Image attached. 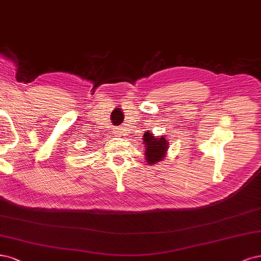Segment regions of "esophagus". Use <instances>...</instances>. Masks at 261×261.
Returning a JSON list of instances; mask_svg holds the SVG:
<instances>
[{
    "mask_svg": "<svg viewBox=\"0 0 261 261\" xmlns=\"http://www.w3.org/2000/svg\"><path fill=\"white\" fill-rule=\"evenodd\" d=\"M121 133H122L121 129H117V131H116V134H117V136H121Z\"/></svg>",
    "mask_w": 261,
    "mask_h": 261,
    "instance_id": "esophagus-1",
    "label": "esophagus"
}]
</instances>
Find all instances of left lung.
<instances>
[{
  "instance_id": "1",
  "label": "left lung",
  "mask_w": 261,
  "mask_h": 261,
  "mask_svg": "<svg viewBox=\"0 0 261 261\" xmlns=\"http://www.w3.org/2000/svg\"><path fill=\"white\" fill-rule=\"evenodd\" d=\"M143 138H144V141L142 142H144L146 156L145 159L147 163L153 165L157 162L163 161L168 146V142L166 141V138H156L153 136V133L149 132H146L144 136H143Z\"/></svg>"
}]
</instances>
